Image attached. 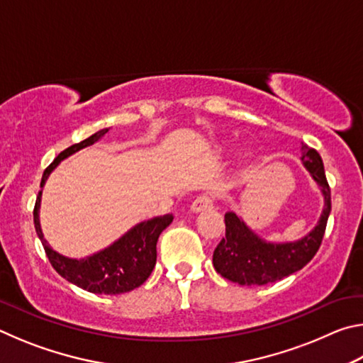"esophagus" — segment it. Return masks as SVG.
<instances>
[{"label": "esophagus", "mask_w": 363, "mask_h": 363, "mask_svg": "<svg viewBox=\"0 0 363 363\" xmlns=\"http://www.w3.org/2000/svg\"><path fill=\"white\" fill-rule=\"evenodd\" d=\"M213 203H214V199L211 195H200L192 201V205H190V210H192L194 213H199V211L206 210V208H211Z\"/></svg>", "instance_id": "esophagus-1"}]
</instances>
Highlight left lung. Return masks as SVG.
<instances>
[{"label":"left lung","mask_w":363,"mask_h":363,"mask_svg":"<svg viewBox=\"0 0 363 363\" xmlns=\"http://www.w3.org/2000/svg\"><path fill=\"white\" fill-rule=\"evenodd\" d=\"M301 149L304 150L303 164L322 189L325 199L317 225L298 242L270 243L257 237L235 213H225V237L213 253V266L224 279L248 286L272 284L303 269L320 248L331 211L330 186L318 152L304 144Z\"/></svg>","instance_id":"left-lung-1"}]
</instances>
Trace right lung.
<instances>
[{"label": "right lung", "instance_id": "add662e5", "mask_svg": "<svg viewBox=\"0 0 363 363\" xmlns=\"http://www.w3.org/2000/svg\"><path fill=\"white\" fill-rule=\"evenodd\" d=\"M107 131L108 128L97 131L88 139H84L78 144H73L69 149L60 152L54 158V162L45 169V173H43L41 187L45 186L51 171L64 158L84 149V147L93 145ZM40 201L41 190L38 192V196H36L33 223L51 266L56 269L59 275H62L65 280H69L70 284L96 294H121L143 285L149 279L153 267H155L157 242L160 233L173 223V214H164V216H157L153 219L144 220V223L134 225L131 230H128L125 235L118 238L113 245H110L108 248L102 250L93 256L84 257V259H72V257L59 255L45 240L38 218Z\"/></svg>", "mask_w": 363, "mask_h": 363}]
</instances>
